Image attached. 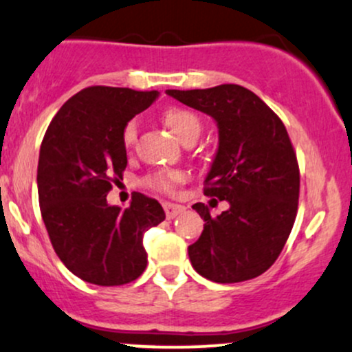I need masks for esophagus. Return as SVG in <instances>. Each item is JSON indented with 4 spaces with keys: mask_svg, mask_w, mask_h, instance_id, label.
Wrapping results in <instances>:
<instances>
[{
    "mask_svg": "<svg viewBox=\"0 0 352 352\" xmlns=\"http://www.w3.org/2000/svg\"><path fill=\"white\" fill-rule=\"evenodd\" d=\"M164 211H166V217L169 218V220H173V218H176L177 214L183 213L184 211V206L181 205H175V203H164Z\"/></svg>",
    "mask_w": 352,
    "mask_h": 352,
    "instance_id": "esophagus-1",
    "label": "esophagus"
}]
</instances>
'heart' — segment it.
Returning <instances> with one entry per match:
<instances>
[{
    "label": "heart",
    "mask_w": 352,
    "mask_h": 352,
    "mask_svg": "<svg viewBox=\"0 0 352 352\" xmlns=\"http://www.w3.org/2000/svg\"><path fill=\"white\" fill-rule=\"evenodd\" d=\"M164 122L173 131V134L177 139H181V141H186L191 135H198L199 131H201L199 119L191 111H188V109H168L164 114ZM138 120H129L122 129V144L126 147H131L134 144L135 139H138ZM184 179H186V175L183 171H179V169H160V171H156L154 175L147 177V184L160 191H173L176 184L183 183Z\"/></svg>",
    "instance_id": "b5f03b06"
}]
</instances>
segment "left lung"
Wrapping results in <instances>:
<instances>
[{
    "label": "left lung",
    "instance_id": "left-lung-1",
    "mask_svg": "<svg viewBox=\"0 0 352 352\" xmlns=\"http://www.w3.org/2000/svg\"><path fill=\"white\" fill-rule=\"evenodd\" d=\"M166 94L213 117L218 126L205 195L230 208L211 218L205 203L192 205L205 220L201 236L188 247L192 268L218 283L258 277L280 255L297 214L300 176L285 126L241 85Z\"/></svg>",
    "mask_w": 352,
    "mask_h": 352
}]
</instances>
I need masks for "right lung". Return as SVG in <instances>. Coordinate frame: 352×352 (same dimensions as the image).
I'll list each match as a JSON object with an SVG mask.
<instances>
[{
    "label": "right lung",
    "mask_w": 352,
    "mask_h": 352,
    "mask_svg": "<svg viewBox=\"0 0 352 352\" xmlns=\"http://www.w3.org/2000/svg\"><path fill=\"white\" fill-rule=\"evenodd\" d=\"M157 90L87 87L62 105L40 147L38 199L54 250L74 275L124 285L146 270L142 236L164 220L156 199L134 192L126 210L107 203L127 166L122 129Z\"/></svg>",
    "instance_id": "obj_1"
}]
</instances>
